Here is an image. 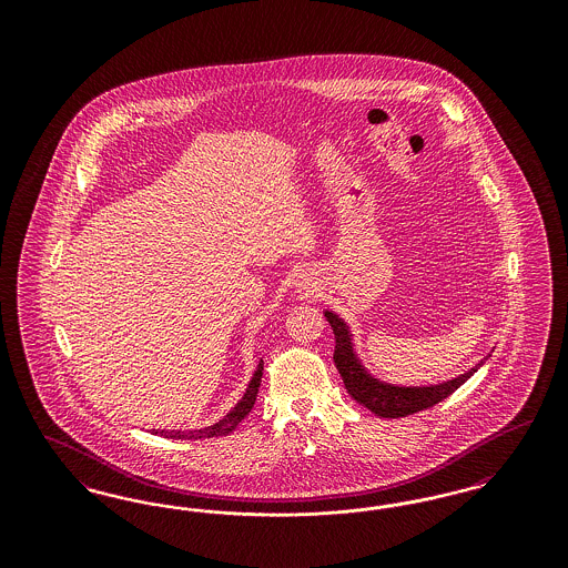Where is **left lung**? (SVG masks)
Returning a JSON list of instances; mask_svg holds the SVG:
<instances>
[{"instance_id":"left-lung-1","label":"left lung","mask_w":568,"mask_h":568,"mask_svg":"<svg viewBox=\"0 0 568 568\" xmlns=\"http://www.w3.org/2000/svg\"><path fill=\"white\" fill-rule=\"evenodd\" d=\"M325 320L334 329V338H336L334 364L343 377L347 392L352 394L353 400H357L359 405L366 406L368 410H373L375 415L385 419L406 417L417 410L438 405L440 400L452 396L459 385H464L468 378L473 377L489 357L487 355L475 368L447 383H438L430 387H396V385L381 383L378 378L371 377L366 373V368L359 364L357 355L353 352L352 332L338 315L325 311Z\"/></svg>"}]
</instances>
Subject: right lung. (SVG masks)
Masks as SVG:
<instances>
[{
	"mask_svg": "<svg viewBox=\"0 0 568 568\" xmlns=\"http://www.w3.org/2000/svg\"><path fill=\"white\" fill-rule=\"evenodd\" d=\"M262 373H264V362L257 364V371L251 378L246 392H244L241 403L234 406L221 422H216L215 426H209L204 430H190V433H181V430H172V433H165L162 430L160 436L163 438H213V436H225V434L232 433L244 417L251 413V408L255 405V398H257V389H260V383H262Z\"/></svg>",
	"mask_w": 568,
	"mask_h": 568,
	"instance_id": "1",
	"label": "right lung"
}]
</instances>
